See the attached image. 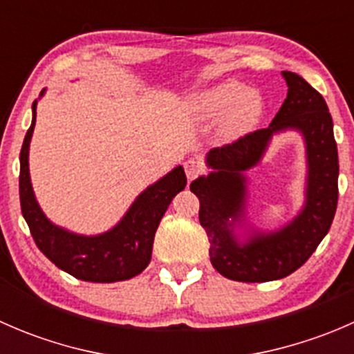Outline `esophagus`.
<instances>
[{
  "label": "esophagus",
  "mask_w": 354,
  "mask_h": 354,
  "mask_svg": "<svg viewBox=\"0 0 354 354\" xmlns=\"http://www.w3.org/2000/svg\"><path fill=\"white\" fill-rule=\"evenodd\" d=\"M202 171H203V166L198 159H188L187 162H185V173H187L188 181L195 180Z\"/></svg>",
  "instance_id": "34e87169"
}]
</instances>
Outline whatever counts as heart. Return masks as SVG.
Listing matches in <instances>:
<instances>
[{"label":"heart","mask_w":354,"mask_h":354,"mask_svg":"<svg viewBox=\"0 0 354 354\" xmlns=\"http://www.w3.org/2000/svg\"><path fill=\"white\" fill-rule=\"evenodd\" d=\"M190 113L200 121L221 120V135L236 140L260 121L263 99L255 88H245L241 82L227 80L197 91L188 99Z\"/></svg>","instance_id":"1"}]
</instances>
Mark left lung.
<instances>
[{
	"instance_id": "1",
	"label": "left lung",
	"mask_w": 354,
	"mask_h": 354,
	"mask_svg": "<svg viewBox=\"0 0 354 354\" xmlns=\"http://www.w3.org/2000/svg\"><path fill=\"white\" fill-rule=\"evenodd\" d=\"M288 95L263 130L207 152V176L192 181L200 200L198 219L209 238L214 269L240 283L283 279L310 259L330 230L337 209L339 159L332 116L322 95L299 75L283 71ZM298 131L306 142V202L277 230L248 223L245 171L265 155L274 134Z\"/></svg>"
}]
</instances>
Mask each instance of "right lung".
I'll return each instance as SVG.
<instances>
[{
    "label": "right lung",
    "mask_w": 354,
    "mask_h": 354,
    "mask_svg": "<svg viewBox=\"0 0 354 354\" xmlns=\"http://www.w3.org/2000/svg\"><path fill=\"white\" fill-rule=\"evenodd\" d=\"M46 94V88L39 97ZM32 123L20 152V205L37 248L62 270L91 283H116L138 276L149 266L157 226L171 200L187 187L183 166H176L156 183L149 185L118 221L116 226L101 234H78L56 226L48 219L35 198L28 171V149L35 127Z\"/></svg>",
    "instance_id": "right-lung-1"
}]
</instances>
